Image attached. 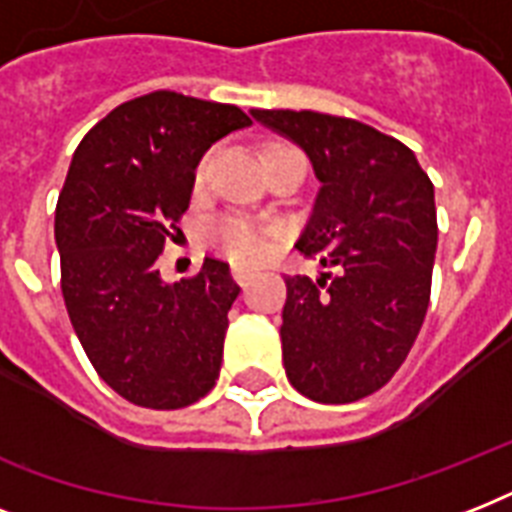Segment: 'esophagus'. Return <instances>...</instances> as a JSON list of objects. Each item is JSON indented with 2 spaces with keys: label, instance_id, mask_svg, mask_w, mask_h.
I'll return each instance as SVG.
<instances>
[{
  "label": "esophagus",
  "instance_id": "obj_1",
  "mask_svg": "<svg viewBox=\"0 0 512 512\" xmlns=\"http://www.w3.org/2000/svg\"><path fill=\"white\" fill-rule=\"evenodd\" d=\"M233 279H236V284H241V287H247V281L252 279V271L249 268H241V265H233Z\"/></svg>",
  "mask_w": 512,
  "mask_h": 512
}]
</instances>
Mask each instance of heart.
<instances>
[{
    "label": "heart",
    "mask_w": 512,
    "mask_h": 512,
    "mask_svg": "<svg viewBox=\"0 0 512 512\" xmlns=\"http://www.w3.org/2000/svg\"><path fill=\"white\" fill-rule=\"evenodd\" d=\"M201 172H204V167L199 170V175ZM207 239L212 247L220 249L223 255H228L236 263H255L268 252V231L247 217H217L209 223Z\"/></svg>",
    "instance_id": "b5f03b06"
}]
</instances>
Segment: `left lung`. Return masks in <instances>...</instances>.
Returning <instances> with one entry per match:
<instances>
[{"label":"left lung","instance_id":"obj_1","mask_svg":"<svg viewBox=\"0 0 512 512\" xmlns=\"http://www.w3.org/2000/svg\"><path fill=\"white\" fill-rule=\"evenodd\" d=\"M311 159L319 193L297 249L335 276H287L281 353L289 382L321 404L380 390L420 335L438 225L412 148L369 124L316 111H249Z\"/></svg>","mask_w":512,"mask_h":512}]
</instances>
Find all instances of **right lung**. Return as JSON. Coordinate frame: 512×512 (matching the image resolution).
I'll list each match as a JSON object with an SVG mask.
<instances>
[{
	"label": "right lung",
	"mask_w": 512,
	"mask_h": 512,
	"mask_svg": "<svg viewBox=\"0 0 512 512\" xmlns=\"http://www.w3.org/2000/svg\"><path fill=\"white\" fill-rule=\"evenodd\" d=\"M241 108L159 90L114 108L76 148L55 209L60 287L95 372L122 398L180 409L215 385L239 284L204 257L191 279L156 271L191 204L207 148L249 127Z\"/></svg>",
	"instance_id": "1"
}]
</instances>
